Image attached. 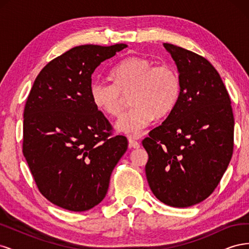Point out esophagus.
I'll return each mask as SVG.
<instances>
[{
	"mask_svg": "<svg viewBox=\"0 0 249 249\" xmlns=\"http://www.w3.org/2000/svg\"><path fill=\"white\" fill-rule=\"evenodd\" d=\"M140 138H141L140 135H138V136H130L129 137V146L131 148H139L140 144L137 140Z\"/></svg>",
	"mask_w": 249,
	"mask_h": 249,
	"instance_id": "esophagus-1",
	"label": "esophagus"
}]
</instances>
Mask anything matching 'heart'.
<instances>
[{"instance_id": "b5f03b06", "label": "heart", "mask_w": 249, "mask_h": 249, "mask_svg": "<svg viewBox=\"0 0 249 249\" xmlns=\"http://www.w3.org/2000/svg\"><path fill=\"white\" fill-rule=\"evenodd\" d=\"M112 79L95 80L90 86V99L105 115L116 117L123 109L124 94L131 93V109L115 124L116 130L138 136L153 119L168 115L180 93L178 71L167 64L156 65L153 60L131 57L112 70Z\"/></svg>"}]
</instances>
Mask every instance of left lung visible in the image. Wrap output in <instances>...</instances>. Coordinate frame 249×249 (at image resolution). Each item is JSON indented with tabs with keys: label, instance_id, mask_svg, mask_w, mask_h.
Returning <instances> with one entry per match:
<instances>
[{
	"label": "left lung",
	"instance_id": "left-lung-1",
	"mask_svg": "<svg viewBox=\"0 0 249 249\" xmlns=\"http://www.w3.org/2000/svg\"><path fill=\"white\" fill-rule=\"evenodd\" d=\"M180 93L161 125L142 140L145 175L155 196L170 207L205 200L219 184L233 150V115L227 88L206 58L170 43Z\"/></svg>",
	"mask_w": 249,
	"mask_h": 249
}]
</instances>
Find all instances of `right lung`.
I'll list each match as a JSON object with an SVG mask.
<instances>
[{"label":"right lung","mask_w":249,"mask_h":249,"mask_svg":"<svg viewBox=\"0 0 249 249\" xmlns=\"http://www.w3.org/2000/svg\"><path fill=\"white\" fill-rule=\"evenodd\" d=\"M126 47L72 48L43 67L29 93L22 153L40 193L60 208L83 212L99 205L126 152V138L112 136L90 99L96 67Z\"/></svg>","instance_id":"obj_1"}]
</instances>
